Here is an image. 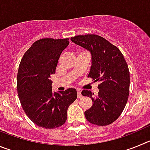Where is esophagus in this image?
Returning a JSON list of instances; mask_svg holds the SVG:
<instances>
[{"instance_id": "1", "label": "esophagus", "mask_w": 150, "mask_h": 150, "mask_svg": "<svg viewBox=\"0 0 150 150\" xmlns=\"http://www.w3.org/2000/svg\"><path fill=\"white\" fill-rule=\"evenodd\" d=\"M76 91H77V97L78 98H81L82 97V94H81V91L79 89L76 90Z\"/></svg>"}]
</instances>
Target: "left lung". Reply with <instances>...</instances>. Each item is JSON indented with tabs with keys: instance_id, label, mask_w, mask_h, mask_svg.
<instances>
[{
	"instance_id": "1",
	"label": "left lung",
	"mask_w": 150,
	"mask_h": 150,
	"mask_svg": "<svg viewBox=\"0 0 150 150\" xmlns=\"http://www.w3.org/2000/svg\"><path fill=\"white\" fill-rule=\"evenodd\" d=\"M71 40L91 52L92 64L88 77L100 83L97 95L87 89L82 91L92 100L85 116L99 126L111 124L120 117L128 101L130 74L126 61L118 47L99 35H77Z\"/></svg>"
}]
</instances>
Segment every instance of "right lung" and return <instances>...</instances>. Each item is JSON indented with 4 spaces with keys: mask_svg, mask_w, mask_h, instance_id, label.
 <instances>
[{
    "mask_svg": "<svg viewBox=\"0 0 150 150\" xmlns=\"http://www.w3.org/2000/svg\"><path fill=\"white\" fill-rule=\"evenodd\" d=\"M69 38H43L35 41L21 60L17 75V91L28 118L39 127L50 129L63 125L68 107L77 98L75 88L59 93L52 91L50 76L55 73Z\"/></svg>",
    "mask_w": 150,
    "mask_h": 150,
    "instance_id": "right-lung-1",
    "label": "right lung"
}]
</instances>
